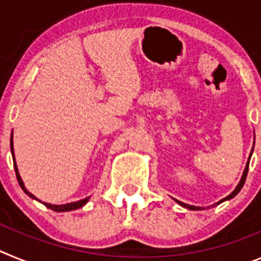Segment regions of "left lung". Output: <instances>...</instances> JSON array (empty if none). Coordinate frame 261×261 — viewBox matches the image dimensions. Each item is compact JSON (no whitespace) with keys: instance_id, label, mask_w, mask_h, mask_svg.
<instances>
[{"instance_id":"obj_1","label":"left lung","mask_w":261,"mask_h":261,"mask_svg":"<svg viewBox=\"0 0 261 261\" xmlns=\"http://www.w3.org/2000/svg\"><path fill=\"white\" fill-rule=\"evenodd\" d=\"M253 140H255V136H253ZM253 145H255V142H253ZM252 151H253V146H252V150H251V154H250V156H248V161H247V163H246V167H244L243 175H242V177H241V180H239L238 186L235 187V190L232 191V192L230 193L229 196H226L225 199L220 200V201H218V202H216V204H213V205H211V206H217V205H220L221 202L226 201V200H230V199H232V197H235V196H237V195H238L239 192H241V190H242V188H243V186H244V181H246V177H247V172H248V166H250V159H251V155H252ZM174 201H176L177 204L180 205V206H183V208H186V209H190V211H204V206H195V205L186 204V202H181V201H179V200H175V199H174ZM211 206H208V208H211Z\"/></svg>"}]
</instances>
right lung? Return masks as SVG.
I'll return each mask as SVG.
<instances>
[{
    "label": "right lung",
    "instance_id": "1",
    "mask_svg": "<svg viewBox=\"0 0 261 261\" xmlns=\"http://www.w3.org/2000/svg\"><path fill=\"white\" fill-rule=\"evenodd\" d=\"M10 149H11V155H13V161H14V168H15V175H17V179H18V183H19L20 188H22L23 191H24V193H26L27 196H30L31 199L34 200H38V201H40V200L38 199V197H35V196L32 195L31 192H29L27 191V188L24 187V183H23L22 177H20L19 175V171H18V167H17V162H15V156H14V147H13V133H11V137H10ZM90 200V197H86V199H82L80 200V201H74V202H69V204H62V205H53V204H48V202H43V204L47 206V208L52 209V211L55 212H70V211H75V209H80L82 208L85 204H86L87 201Z\"/></svg>",
    "mask_w": 261,
    "mask_h": 261
}]
</instances>
